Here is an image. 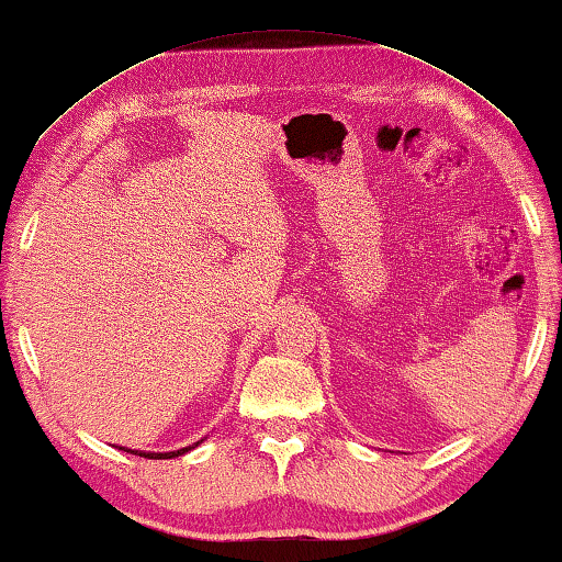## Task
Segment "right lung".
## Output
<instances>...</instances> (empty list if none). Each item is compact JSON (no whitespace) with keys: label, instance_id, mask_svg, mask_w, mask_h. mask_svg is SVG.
Here are the masks:
<instances>
[{"label":"right lung","instance_id":"obj_1","mask_svg":"<svg viewBox=\"0 0 562 562\" xmlns=\"http://www.w3.org/2000/svg\"><path fill=\"white\" fill-rule=\"evenodd\" d=\"M199 443H201V440H199ZM199 443L187 446V448H179V450H171V453H144V450H132V448H122V450H126V453H132V456L151 458V461H167V458H179V456H183V453H189V450H194Z\"/></svg>","mask_w":562,"mask_h":562}]
</instances>
